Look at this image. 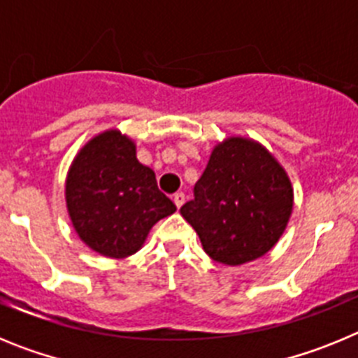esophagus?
<instances>
[{
  "label": "esophagus",
  "instance_id": "esophagus-1",
  "mask_svg": "<svg viewBox=\"0 0 358 358\" xmlns=\"http://www.w3.org/2000/svg\"><path fill=\"white\" fill-rule=\"evenodd\" d=\"M172 201H173V204H176L177 208H181L182 204H185V194H181V192H179V194L173 195Z\"/></svg>",
  "mask_w": 358,
  "mask_h": 358
}]
</instances>
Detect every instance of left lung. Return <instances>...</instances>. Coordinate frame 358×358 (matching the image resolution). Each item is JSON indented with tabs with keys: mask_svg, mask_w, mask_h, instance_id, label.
<instances>
[{
	"mask_svg": "<svg viewBox=\"0 0 358 358\" xmlns=\"http://www.w3.org/2000/svg\"><path fill=\"white\" fill-rule=\"evenodd\" d=\"M181 215L210 258L243 265L267 255L281 238L294 206V188L280 161L262 143L229 136L211 150Z\"/></svg>",
	"mask_w": 358,
	"mask_h": 358,
	"instance_id": "1",
	"label": "left lung"
}]
</instances>
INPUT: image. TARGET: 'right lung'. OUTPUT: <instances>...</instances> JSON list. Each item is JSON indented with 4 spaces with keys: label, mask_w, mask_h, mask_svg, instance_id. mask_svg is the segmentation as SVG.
<instances>
[{
    "label": "right lung",
    "mask_w": 358,
    "mask_h": 358,
    "mask_svg": "<svg viewBox=\"0 0 358 358\" xmlns=\"http://www.w3.org/2000/svg\"><path fill=\"white\" fill-rule=\"evenodd\" d=\"M64 195L78 238L116 260L140 251L152 226L176 211L154 170L136 157L134 140L118 129L93 136L77 152Z\"/></svg>",
    "instance_id": "add662e5"
}]
</instances>
